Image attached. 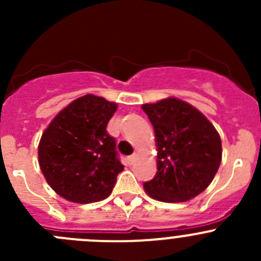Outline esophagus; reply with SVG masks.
I'll list each match as a JSON object with an SVG mask.
<instances>
[{
    "label": "esophagus",
    "mask_w": 261,
    "mask_h": 261,
    "mask_svg": "<svg viewBox=\"0 0 261 261\" xmlns=\"http://www.w3.org/2000/svg\"><path fill=\"white\" fill-rule=\"evenodd\" d=\"M136 158H137V154H132V155L128 156V163L129 165H133V162L136 161Z\"/></svg>",
    "instance_id": "34e87169"
}]
</instances>
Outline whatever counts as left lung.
<instances>
[{
	"label": "left lung",
	"mask_w": 261,
	"mask_h": 261,
	"mask_svg": "<svg viewBox=\"0 0 261 261\" xmlns=\"http://www.w3.org/2000/svg\"><path fill=\"white\" fill-rule=\"evenodd\" d=\"M156 141L155 176L144 188L165 202L188 201L206 190L222 158L221 138L213 124L193 106L176 98L142 105Z\"/></svg>",
	"instance_id": "8db88e82"
}]
</instances>
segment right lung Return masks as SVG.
<instances>
[{"mask_svg":"<svg viewBox=\"0 0 261 261\" xmlns=\"http://www.w3.org/2000/svg\"><path fill=\"white\" fill-rule=\"evenodd\" d=\"M117 106L87 94L50 121L39 144V165L57 195L90 204L107 199L124 170L107 124Z\"/></svg>","mask_w":261,"mask_h":261,"instance_id":"1","label":"right lung"}]
</instances>
